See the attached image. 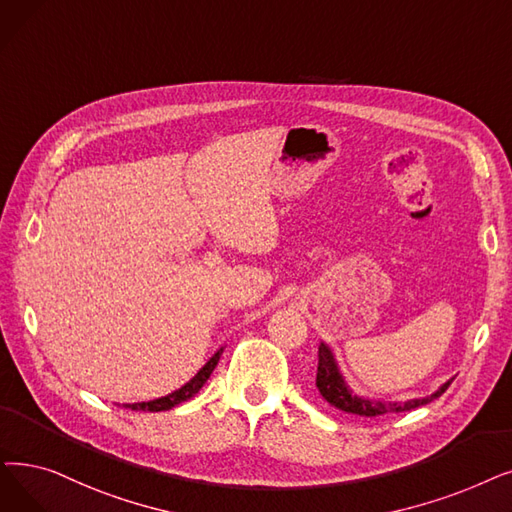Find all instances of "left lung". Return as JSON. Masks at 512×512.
<instances>
[{
	"mask_svg": "<svg viewBox=\"0 0 512 512\" xmlns=\"http://www.w3.org/2000/svg\"><path fill=\"white\" fill-rule=\"evenodd\" d=\"M454 379L443 383L437 391H433L431 395L425 397H416V399H408V402H383V399H370L364 395L355 393L349 383L345 381V376L337 364L335 353L332 349L322 341L318 347V374H316V387L320 391V395L326 399L330 406H335L343 412L355 414V416H381V414H389V412H408L414 410L418 406L431 404L433 399H437L443 391L450 387Z\"/></svg>",
	"mask_w": 512,
	"mask_h": 512,
	"instance_id": "1",
	"label": "left lung"
}]
</instances>
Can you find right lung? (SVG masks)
Listing matches in <instances>:
<instances>
[{
	"label": "right lung",
	"instance_id": "right-lung-1",
	"mask_svg": "<svg viewBox=\"0 0 512 512\" xmlns=\"http://www.w3.org/2000/svg\"><path fill=\"white\" fill-rule=\"evenodd\" d=\"M221 353H224V347H219L213 355H211V360L198 370L192 379L186 383V385H182L180 389H175V391H171L169 395H163V397H159V399H150V402H138V404H123V408H129V410H144V412H165V410H171L173 406H177V404H182V402H188L190 397H194L198 391H201V387L209 381V376H211V372L215 370V366H217V362H219V358H221Z\"/></svg>",
	"mask_w": 512,
	"mask_h": 512
}]
</instances>
